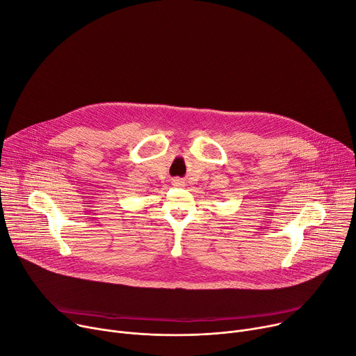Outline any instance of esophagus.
Masks as SVG:
<instances>
[{"mask_svg": "<svg viewBox=\"0 0 356 356\" xmlns=\"http://www.w3.org/2000/svg\"><path fill=\"white\" fill-rule=\"evenodd\" d=\"M172 185L174 186H184V181L181 178H174L172 179Z\"/></svg>", "mask_w": 356, "mask_h": 356, "instance_id": "obj_1", "label": "esophagus"}]
</instances>
